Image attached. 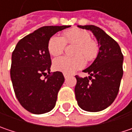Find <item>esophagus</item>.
Wrapping results in <instances>:
<instances>
[{
  "mask_svg": "<svg viewBox=\"0 0 132 132\" xmlns=\"http://www.w3.org/2000/svg\"><path fill=\"white\" fill-rule=\"evenodd\" d=\"M63 75H64V78H67V77H68V75H67V74H66V73H64L63 74Z\"/></svg>",
  "mask_w": 132,
  "mask_h": 132,
  "instance_id": "1",
  "label": "esophagus"
}]
</instances>
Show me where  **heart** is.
Wrapping results in <instances>:
<instances>
[{
	"label": "heart",
	"instance_id": "b5f03b06",
	"mask_svg": "<svg viewBox=\"0 0 132 132\" xmlns=\"http://www.w3.org/2000/svg\"><path fill=\"white\" fill-rule=\"evenodd\" d=\"M66 43L75 44L76 47L74 57H60L53 61L54 68L60 72L66 74H72L85 66V60H92L96 57L98 53V45L97 43L91 39L89 32L82 29H72L66 31L63 37L53 36L48 43V50L52 56L61 54L66 47Z\"/></svg>",
	"mask_w": 132,
	"mask_h": 132
}]
</instances>
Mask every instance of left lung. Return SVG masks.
<instances>
[{
  "label": "left lung",
  "mask_w": 132,
  "mask_h": 132,
  "mask_svg": "<svg viewBox=\"0 0 132 132\" xmlns=\"http://www.w3.org/2000/svg\"><path fill=\"white\" fill-rule=\"evenodd\" d=\"M78 27L92 31L100 47L96 60L83 71L89 77L75 75L76 100L86 111H101L111 105L118 94L123 75V55L118 43L101 28L94 25Z\"/></svg>",
  "instance_id": "8db88e82"
}]
</instances>
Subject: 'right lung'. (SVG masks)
<instances>
[{"mask_svg":"<svg viewBox=\"0 0 132 132\" xmlns=\"http://www.w3.org/2000/svg\"><path fill=\"white\" fill-rule=\"evenodd\" d=\"M69 27H40L19 40L12 52V87L21 105L29 112L42 114L55 106L65 79L60 72H50L51 60L48 43L54 34Z\"/></svg>","mask_w":132,"mask_h":132,"instance_id":"right-lung-1","label":"right lung"}]
</instances>
